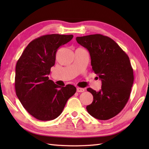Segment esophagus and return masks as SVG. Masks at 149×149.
I'll list each match as a JSON object with an SVG mask.
<instances>
[{
    "label": "esophagus",
    "mask_w": 149,
    "mask_h": 149,
    "mask_svg": "<svg viewBox=\"0 0 149 149\" xmlns=\"http://www.w3.org/2000/svg\"><path fill=\"white\" fill-rule=\"evenodd\" d=\"M84 88H77V92H83L84 91Z\"/></svg>",
    "instance_id": "esophagus-1"
}]
</instances>
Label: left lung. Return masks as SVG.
<instances>
[{
    "instance_id": "1",
    "label": "left lung",
    "mask_w": 149,
    "mask_h": 149,
    "mask_svg": "<svg viewBox=\"0 0 149 149\" xmlns=\"http://www.w3.org/2000/svg\"><path fill=\"white\" fill-rule=\"evenodd\" d=\"M76 40L89 51L92 70L102 81L100 91L87 89L93 96L87 111L97 119L109 120L121 111L130 97L134 81L130 60L115 41L102 34L77 37Z\"/></svg>"
}]
</instances>
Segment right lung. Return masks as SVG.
Wrapping results in <instances>:
<instances>
[{"label":"right lung","mask_w":149,"mask_h":149,"mask_svg":"<svg viewBox=\"0 0 149 149\" xmlns=\"http://www.w3.org/2000/svg\"><path fill=\"white\" fill-rule=\"evenodd\" d=\"M72 34H47L31 42L16 65L15 91L21 104L30 115L42 121L61 115L69 98L76 92L72 84L59 86L48 75L55 65L59 47L69 42Z\"/></svg>","instance_id":"obj_1"}]
</instances>
